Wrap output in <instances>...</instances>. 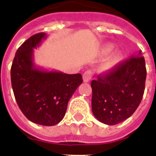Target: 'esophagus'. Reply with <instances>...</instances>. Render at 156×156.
I'll list each match as a JSON object with an SVG mask.
<instances>
[{
  "label": "esophagus",
  "mask_w": 156,
  "mask_h": 156,
  "mask_svg": "<svg viewBox=\"0 0 156 156\" xmlns=\"http://www.w3.org/2000/svg\"><path fill=\"white\" fill-rule=\"evenodd\" d=\"M92 75H93V72L91 70H88L86 71L85 73H83V82H89L91 80V78H92Z\"/></svg>",
  "instance_id": "esophagus-1"
}]
</instances>
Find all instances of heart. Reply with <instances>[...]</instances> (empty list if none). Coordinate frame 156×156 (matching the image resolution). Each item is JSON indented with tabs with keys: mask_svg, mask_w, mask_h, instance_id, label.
Instances as JSON below:
<instances>
[{
	"mask_svg": "<svg viewBox=\"0 0 156 156\" xmlns=\"http://www.w3.org/2000/svg\"><path fill=\"white\" fill-rule=\"evenodd\" d=\"M112 50H113V45L112 44H105L102 47L101 53L103 55H107V54L112 51ZM122 58V55L121 52H115V53H113L109 57L108 60L106 61V62L105 63L103 69L104 70H110V69H112V67H115L117 63L121 62Z\"/></svg>",
	"mask_w": 156,
	"mask_h": 156,
	"instance_id": "1",
	"label": "heart"
}]
</instances>
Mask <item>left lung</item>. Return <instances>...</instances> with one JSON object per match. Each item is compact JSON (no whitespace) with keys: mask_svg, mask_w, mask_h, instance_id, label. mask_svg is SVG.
Masks as SVG:
<instances>
[{"mask_svg":"<svg viewBox=\"0 0 156 156\" xmlns=\"http://www.w3.org/2000/svg\"><path fill=\"white\" fill-rule=\"evenodd\" d=\"M146 79L141 51L91 82L92 112L101 122L116 125L133 114L142 101Z\"/></svg>","mask_w":156,"mask_h":156,"instance_id":"left-lung-1","label":"left lung"}]
</instances>
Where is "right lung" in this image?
<instances>
[{"mask_svg": "<svg viewBox=\"0 0 156 156\" xmlns=\"http://www.w3.org/2000/svg\"><path fill=\"white\" fill-rule=\"evenodd\" d=\"M46 38L45 33L31 36L17 49L11 68L14 96L29 121L43 126L59 123L67 104L78 86L82 75L47 71L34 63V49Z\"/></svg>", "mask_w": 156, "mask_h": 156, "instance_id": "1", "label": "right lung"}]
</instances>
